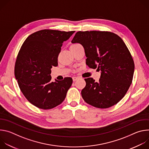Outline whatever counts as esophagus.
Wrapping results in <instances>:
<instances>
[{"instance_id":"obj_1","label":"esophagus","mask_w":149,"mask_h":149,"mask_svg":"<svg viewBox=\"0 0 149 149\" xmlns=\"http://www.w3.org/2000/svg\"><path fill=\"white\" fill-rule=\"evenodd\" d=\"M78 78H78V77H72V79H73V81H75L77 80Z\"/></svg>"}]
</instances>
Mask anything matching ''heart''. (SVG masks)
I'll use <instances>...</instances> for the list:
<instances>
[{"mask_svg": "<svg viewBox=\"0 0 149 149\" xmlns=\"http://www.w3.org/2000/svg\"><path fill=\"white\" fill-rule=\"evenodd\" d=\"M77 45V44H74V45Z\"/></svg>", "mask_w": 149, "mask_h": 149, "instance_id": "1", "label": "heart"}]
</instances>
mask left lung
Instances as JSON below:
<instances>
[{"label":"left lung","instance_id":"obj_1","mask_svg":"<svg viewBox=\"0 0 149 149\" xmlns=\"http://www.w3.org/2000/svg\"><path fill=\"white\" fill-rule=\"evenodd\" d=\"M71 42L83 46L90 68L101 71L98 82L84 79V100L99 109L117 104L128 91L134 71L133 59L123 39L111 32L87 31L77 32Z\"/></svg>","mask_w":149,"mask_h":149}]
</instances>
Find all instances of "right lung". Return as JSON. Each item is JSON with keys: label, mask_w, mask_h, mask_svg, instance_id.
<instances>
[{"label": "right lung", "mask_w": 149, "mask_h": 149, "mask_svg": "<svg viewBox=\"0 0 149 149\" xmlns=\"http://www.w3.org/2000/svg\"><path fill=\"white\" fill-rule=\"evenodd\" d=\"M75 31L43 29L30 35L17 54L15 75L20 91L36 107L49 110L61 104L71 86L72 79L51 81V69L58 65L63 41Z\"/></svg>", "instance_id": "right-lung-1"}]
</instances>
